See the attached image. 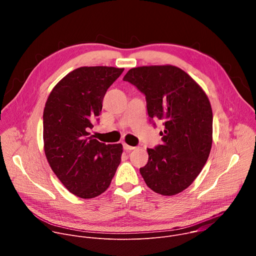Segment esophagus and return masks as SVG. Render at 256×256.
I'll use <instances>...</instances> for the list:
<instances>
[{"label":"esophagus","mask_w":256,"mask_h":256,"mask_svg":"<svg viewBox=\"0 0 256 256\" xmlns=\"http://www.w3.org/2000/svg\"><path fill=\"white\" fill-rule=\"evenodd\" d=\"M122 146H124V149L126 151H132V150L136 149L134 147H132V146H130V144H126V142H124V144H122Z\"/></svg>","instance_id":"obj_1"}]
</instances>
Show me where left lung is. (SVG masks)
<instances>
[{"label": "left lung", "mask_w": 256, "mask_h": 256, "mask_svg": "<svg viewBox=\"0 0 256 256\" xmlns=\"http://www.w3.org/2000/svg\"><path fill=\"white\" fill-rule=\"evenodd\" d=\"M124 81L146 95L151 120L164 124L162 144L148 149L149 160L140 168L146 184L162 196L186 190L202 170L212 142V112L202 87L175 66L130 68Z\"/></svg>", "instance_id": "1"}]
</instances>
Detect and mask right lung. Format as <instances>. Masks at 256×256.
Masks as SVG:
<instances>
[{
	"mask_svg": "<svg viewBox=\"0 0 256 256\" xmlns=\"http://www.w3.org/2000/svg\"><path fill=\"white\" fill-rule=\"evenodd\" d=\"M124 68L81 66L52 90L44 110L48 162L64 186L81 198L103 194L122 161V144L100 142L89 130L99 116L107 89Z\"/></svg>",
	"mask_w": 256,
	"mask_h": 256,
	"instance_id": "obj_1",
	"label": "right lung"
}]
</instances>
